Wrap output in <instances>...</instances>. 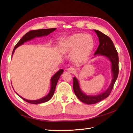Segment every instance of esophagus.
<instances>
[{
	"label": "esophagus",
	"mask_w": 133,
	"mask_h": 133,
	"mask_svg": "<svg viewBox=\"0 0 133 133\" xmlns=\"http://www.w3.org/2000/svg\"><path fill=\"white\" fill-rule=\"evenodd\" d=\"M67 71L69 72V73H74L76 70L74 68H73V67H70L68 68V69H67Z\"/></svg>",
	"instance_id": "1"
}]
</instances>
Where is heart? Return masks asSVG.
Masks as SVG:
<instances>
[{
	"label": "heart",
	"instance_id": "b5f03b06",
	"mask_svg": "<svg viewBox=\"0 0 133 133\" xmlns=\"http://www.w3.org/2000/svg\"><path fill=\"white\" fill-rule=\"evenodd\" d=\"M95 47V41L90 34L75 33L61 38L59 49L63 54L71 53V58L75 62H81L86 59Z\"/></svg>",
	"mask_w": 133,
	"mask_h": 133
}]
</instances>
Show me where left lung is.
<instances>
[{
  "instance_id": "obj_1",
  "label": "left lung",
  "mask_w": 133,
  "mask_h": 133,
  "mask_svg": "<svg viewBox=\"0 0 133 133\" xmlns=\"http://www.w3.org/2000/svg\"><path fill=\"white\" fill-rule=\"evenodd\" d=\"M99 38V45L94 53V58L96 56H102L109 60L111 63L112 79L107 89L97 95H88L80 88L78 79L75 76L73 78V90L75 95L82 102L87 104L97 103L108 97L118 78L119 73V58L117 51L111 39L97 30H94ZM91 58V59H92Z\"/></svg>"
}]
</instances>
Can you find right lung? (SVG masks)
Segmentation results:
<instances>
[{
  "instance_id": "obj_1",
  "label": "right lung",
  "mask_w": 133,
  "mask_h": 133,
  "mask_svg": "<svg viewBox=\"0 0 133 133\" xmlns=\"http://www.w3.org/2000/svg\"><path fill=\"white\" fill-rule=\"evenodd\" d=\"M56 29H57V28H51V29H43L31 30L29 32H28L26 34H25L23 36L22 38L18 42V43L16 44L14 48L13 53H12V55H13L15 50L19 46L23 45L24 43L31 41V40L34 39L35 38L42 37H45V36H47L49 34H50L51 33H52V32L55 31ZM63 71H64V70L63 69H60L53 76H52L50 79V89L49 92L46 96H44V97L42 98H41L38 100H28L25 98H23L22 96L18 95L17 92H16V93H17V94L18 96H19L22 99H23L24 100V101L28 103H29L30 104H41L43 103H45L48 101H49V100H50L51 98L53 97L55 90L56 86H57V83L58 82V80L60 77V76H61V75L63 74Z\"/></svg>"
}]
</instances>
